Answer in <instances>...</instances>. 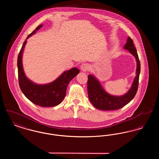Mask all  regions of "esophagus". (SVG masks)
I'll use <instances>...</instances> for the list:
<instances>
[{
  "mask_svg": "<svg viewBox=\"0 0 159 159\" xmlns=\"http://www.w3.org/2000/svg\"><path fill=\"white\" fill-rule=\"evenodd\" d=\"M89 68V64H86V63H84L82 64L80 66V70L82 71H86L87 70H88Z\"/></svg>",
  "mask_w": 159,
  "mask_h": 159,
  "instance_id": "34e87169",
  "label": "esophagus"
}]
</instances>
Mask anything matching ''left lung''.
<instances>
[{
    "label": "left lung",
    "mask_w": 159,
    "mask_h": 159,
    "mask_svg": "<svg viewBox=\"0 0 159 159\" xmlns=\"http://www.w3.org/2000/svg\"><path fill=\"white\" fill-rule=\"evenodd\" d=\"M123 49L128 50L135 57L136 62V76L126 93L119 96L110 94L104 89L96 76L94 75H88L87 86L88 97L92 105L99 110H114L121 108L128 104L136 95L141 66L136 48L129 37L127 39Z\"/></svg>",
    "instance_id": "8db88e82"
}]
</instances>
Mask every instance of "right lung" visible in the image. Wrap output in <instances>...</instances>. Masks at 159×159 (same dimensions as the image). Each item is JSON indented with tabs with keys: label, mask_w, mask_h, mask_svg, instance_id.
<instances>
[{
	"label": "right lung",
	"mask_w": 159,
	"mask_h": 159,
	"mask_svg": "<svg viewBox=\"0 0 159 159\" xmlns=\"http://www.w3.org/2000/svg\"><path fill=\"white\" fill-rule=\"evenodd\" d=\"M43 24L39 25L30 33L24 42L18 57L17 66L19 84L24 95L31 102L37 106L48 107L58 106L63 101L66 95L68 83L77 76L80 70L76 67L64 71L55 80L46 84L34 83L25 74L23 65V56L27 40L34 34Z\"/></svg>",
	"instance_id": "1"
}]
</instances>
